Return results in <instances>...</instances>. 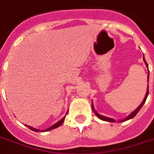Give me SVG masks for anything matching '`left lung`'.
Masks as SVG:
<instances>
[{
    "label": "left lung",
    "mask_w": 154,
    "mask_h": 154,
    "mask_svg": "<svg viewBox=\"0 0 154 154\" xmlns=\"http://www.w3.org/2000/svg\"><path fill=\"white\" fill-rule=\"evenodd\" d=\"M143 60L144 61H145V63H146V66H147V68H148V64H147V62L146 61V60H145V57H143ZM149 70V69H148ZM149 72H148V81H149ZM149 95V84H148V88H147V92H146V97H145V98H144L143 101L141 102V104L138 106V108L137 109H135L134 111V112H132L131 114H129L128 117L125 118V119L124 120H122V121H119L120 122H125V121H127V120H129V119H132V118H134L135 116H136V114L137 113V112H139V110L141 109V108L143 106V105L145 104V102H146V98H147V97H148ZM92 109H93V110L94 111V112H95V114L97 115V117H98V118H100L101 120H102V121H105V122H114L115 120L112 119V118H109V117H105V116H102V115H100L99 113H97V112L95 111V109H94V104H93V102H92Z\"/></svg>",
    "instance_id": "1"
}]
</instances>
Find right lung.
I'll list each match as a JSON object with an SVG mask.
<instances>
[{
  "label": "right lung",
  "mask_w": 154,
  "mask_h": 154,
  "mask_svg": "<svg viewBox=\"0 0 154 154\" xmlns=\"http://www.w3.org/2000/svg\"><path fill=\"white\" fill-rule=\"evenodd\" d=\"M65 117H64L62 118V119L60 120V121H59V122H57L56 124H54V125H52V126L50 127V128H49V129H45V130H41V131H44V132L49 131V130H51V129H56V128H57V127L60 126V125L63 124V122H64V121H65ZM26 126H27L28 128H29V129H31V130H32V131H35V132H39L40 131L39 129H35V128H32V127L29 126V125H26Z\"/></svg>",
  "instance_id": "right-lung-1"
}]
</instances>
